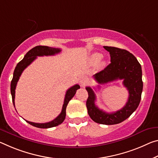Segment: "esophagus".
I'll return each instance as SVG.
<instances>
[{
	"label": "esophagus",
	"mask_w": 158,
	"mask_h": 158,
	"mask_svg": "<svg viewBox=\"0 0 158 158\" xmlns=\"http://www.w3.org/2000/svg\"><path fill=\"white\" fill-rule=\"evenodd\" d=\"M79 83H80V84H81V86H86V84L88 83V80H87L86 77H80Z\"/></svg>",
	"instance_id": "obj_1"
}]
</instances>
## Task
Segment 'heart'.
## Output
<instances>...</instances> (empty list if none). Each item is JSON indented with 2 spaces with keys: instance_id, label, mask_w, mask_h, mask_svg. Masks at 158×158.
Segmentation results:
<instances>
[{
  "instance_id": "b5f03b06",
  "label": "heart",
  "mask_w": 158,
  "mask_h": 158,
  "mask_svg": "<svg viewBox=\"0 0 158 158\" xmlns=\"http://www.w3.org/2000/svg\"><path fill=\"white\" fill-rule=\"evenodd\" d=\"M102 57V55L101 53H99V52H94L93 53L91 57H90V62H91L92 64H97L98 62L101 61V60ZM100 67H103L106 65V61L102 60L100 62Z\"/></svg>"
}]
</instances>
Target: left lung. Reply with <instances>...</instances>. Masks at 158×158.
Masks as SVG:
<instances>
[{"label": "left lung", "mask_w": 158, "mask_h": 158, "mask_svg": "<svg viewBox=\"0 0 158 158\" xmlns=\"http://www.w3.org/2000/svg\"><path fill=\"white\" fill-rule=\"evenodd\" d=\"M103 47L110 52L111 63L94 74V78L99 84L123 79V85L129 91V98L126 105L119 110L107 113L96 106V94L88 86L86 87L89 94L86 107L90 117L96 123L116 124L131 116L139 106L143 91L142 69L136 57L129 51L116 47Z\"/></svg>", "instance_id": "8db88e82"}]
</instances>
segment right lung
<instances>
[{"label": "right lung", "mask_w": 158, "mask_h": 158, "mask_svg": "<svg viewBox=\"0 0 158 158\" xmlns=\"http://www.w3.org/2000/svg\"><path fill=\"white\" fill-rule=\"evenodd\" d=\"M61 51L60 49L59 48H51L48 46H38L33 48L30 50L29 51L27 52L25 55L24 58L17 64V66L15 69L14 73H13V77L11 81L10 84V91L12 95V102L15 106V89L17 84V81L20 77L22 72L26 67H28L30 64L33 62L35 59L36 58L37 56H54L55 54L58 53ZM80 89L79 85L75 84L74 86H72L67 90L65 94V97H64V103L62 106V109L58 116H57L56 119H54L52 121L49 122H46V123H35V122H31L27 121V123L32 125V126L38 127V128L41 129H48L51 128V127H54L56 126H58L59 124H62L63 121L65 119L66 116V107L68 102H69L72 98L76 94L77 90Z\"/></svg>", "instance_id": "obj_1"}]
</instances>
